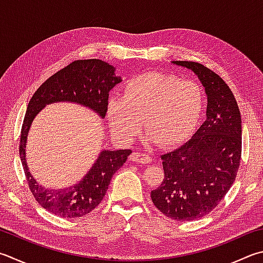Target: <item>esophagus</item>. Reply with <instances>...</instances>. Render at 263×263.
Instances as JSON below:
<instances>
[{"instance_id": "esophagus-1", "label": "esophagus", "mask_w": 263, "mask_h": 263, "mask_svg": "<svg viewBox=\"0 0 263 263\" xmlns=\"http://www.w3.org/2000/svg\"><path fill=\"white\" fill-rule=\"evenodd\" d=\"M130 160L134 162H140V163H148L151 161V157L142 155L140 152H133L130 156Z\"/></svg>"}]
</instances>
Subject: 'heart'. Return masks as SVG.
Here are the masks:
<instances>
[{
  "mask_svg": "<svg viewBox=\"0 0 263 263\" xmlns=\"http://www.w3.org/2000/svg\"><path fill=\"white\" fill-rule=\"evenodd\" d=\"M204 107L196 82L157 72L143 73L126 82L121 100H111L107 117L116 136L132 142L142 133L161 147L181 144L195 130Z\"/></svg>",
  "mask_w": 263,
  "mask_h": 263,
  "instance_id": "1",
  "label": "heart"
}]
</instances>
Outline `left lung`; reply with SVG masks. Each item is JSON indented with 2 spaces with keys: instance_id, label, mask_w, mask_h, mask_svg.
<instances>
[{
  "instance_id": "left-lung-1",
  "label": "left lung",
  "mask_w": 263,
  "mask_h": 263,
  "mask_svg": "<svg viewBox=\"0 0 263 263\" xmlns=\"http://www.w3.org/2000/svg\"><path fill=\"white\" fill-rule=\"evenodd\" d=\"M172 63L195 73L207 96L205 122L184 145L161 156L165 178L151 191L162 214L183 222L209 214L231 187L240 163L241 118L221 77L199 63Z\"/></svg>"
}]
</instances>
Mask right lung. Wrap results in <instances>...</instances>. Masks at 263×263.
<instances>
[{
	"instance_id": "obj_1",
	"label": "right lung",
	"mask_w": 263,
	"mask_h": 263,
	"mask_svg": "<svg viewBox=\"0 0 263 263\" xmlns=\"http://www.w3.org/2000/svg\"><path fill=\"white\" fill-rule=\"evenodd\" d=\"M116 68L100 59L74 61L43 82L34 92L24 118L19 155L25 176L35 200L44 210L61 217H81L91 212L105 196L112 176L126 162L130 150H103L86 176L65 189H46L28 171L26 162L27 135L34 118L48 104L72 102L90 108L101 118L107 111L108 92L118 83Z\"/></svg>"
}]
</instances>
